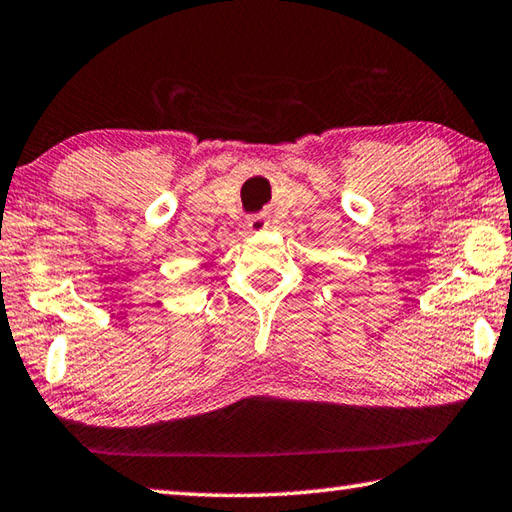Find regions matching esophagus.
<instances>
[{
	"label": "esophagus",
	"instance_id": "esophagus-1",
	"mask_svg": "<svg viewBox=\"0 0 512 512\" xmlns=\"http://www.w3.org/2000/svg\"><path fill=\"white\" fill-rule=\"evenodd\" d=\"M266 226H268V222H266L264 217H250L248 219V228L250 230H264Z\"/></svg>",
	"mask_w": 512,
	"mask_h": 512
}]
</instances>
